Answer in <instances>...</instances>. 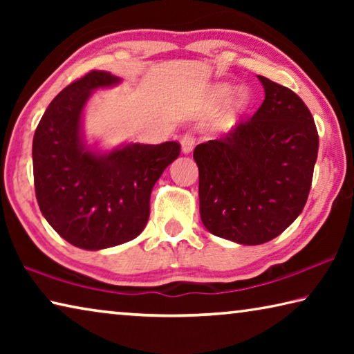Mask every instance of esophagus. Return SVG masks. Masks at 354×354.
Returning <instances> with one entry per match:
<instances>
[{"label":"esophagus","mask_w":354,"mask_h":354,"mask_svg":"<svg viewBox=\"0 0 354 354\" xmlns=\"http://www.w3.org/2000/svg\"><path fill=\"white\" fill-rule=\"evenodd\" d=\"M195 147V137L192 133H185L181 137V148H183V153L184 154H189L192 149Z\"/></svg>","instance_id":"esophagus-1"}]
</instances>
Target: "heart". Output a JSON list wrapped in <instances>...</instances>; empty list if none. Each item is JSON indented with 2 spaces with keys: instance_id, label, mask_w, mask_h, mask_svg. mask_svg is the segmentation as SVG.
<instances>
[{
  "instance_id": "heart-1",
  "label": "heart",
  "mask_w": 354,
  "mask_h": 354,
  "mask_svg": "<svg viewBox=\"0 0 354 354\" xmlns=\"http://www.w3.org/2000/svg\"><path fill=\"white\" fill-rule=\"evenodd\" d=\"M232 93H234V88H232L231 86H226V84H221V86H218L217 88H215L214 97H215V101H217V103L225 104L226 101L231 98ZM248 103H250L248 93L247 92H241V93L237 95L234 107H232V112H234V113H242L245 109H247Z\"/></svg>"
}]
</instances>
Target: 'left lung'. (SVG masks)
I'll return each instance as SVG.
<instances>
[{
    "label": "left lung",
    "mask_w": 354,
    "mask_h": 354,
    "mask_svg": "<svg viewBox=\"0 0 354 354\" xmlns=\"http://www.w3.org/2000/svg\"><path fill=\"white\" fill-rule=\"evenodd\" d=\"M257 77L266 98L254 115L194 151L203 225L242 245L266 243L295 221L319 153V134L303 100Z\"/></svg>",
    "instance_id": "8db88e82"
}]
</instances>
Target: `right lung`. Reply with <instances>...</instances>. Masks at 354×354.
Here are the masks:
<instances>
[{"mask_svg":"<svg viewBox=\"0 0 354 354\" xmlns=\"http://www.w3.org/2000/svg\"><path fill=\"white\" fill-rule=\"evenodd\" d=\"M120 80L88 71L51 101L32 140L35 196L59 236L82 250H103L136 239L147 226L149 196L181 153L178 142L124 143L109 153L88 148L81 117L100 87Z\"/></svg>","mask_w":354,"mask_h":354,"instance_id":"1","label":"right lung"}]
</instances>
